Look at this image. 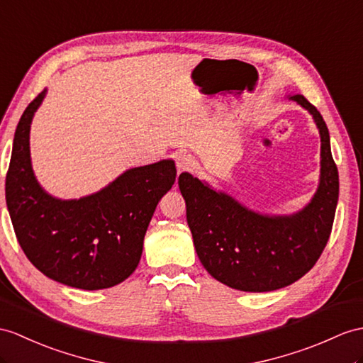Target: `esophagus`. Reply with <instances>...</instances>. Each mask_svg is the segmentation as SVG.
I'll use <instances>...</instances> for the list:
<instances>
[{
  "mask_svg": "<svg viewBox=\"0 0 363 363\" xmlns=\"http://www.w3.org/2000/svg\"><path fill=\"white\" fill-rule=\"evenodd\" d=\"M175 164H177V169H179V172L189 171L194 166V158H192V155H189L186 152H180L175 155Z\"/></svg>",
  "mask_w": 363,
  "mask_h": 363,
  "instance_id": "esophagus-1",
  "label": "esophagus"
}]
</instances>
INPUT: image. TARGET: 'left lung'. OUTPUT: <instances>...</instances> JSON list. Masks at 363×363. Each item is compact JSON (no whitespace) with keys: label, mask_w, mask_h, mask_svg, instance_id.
<instances>
[{"label":"left lung","mask_w":363,"mask_h":363,"mask_svg":"<svg viewBox=\"0 0 363 363\" xmlns=\"http://www.w3.org/2000/svg\"><path fill=\"white\" fill-rule=\"evenodd\" d=\"M289 99L309 111L320 132V184L306 208L286 217L260 216L188 172L179 177L199 259L212 277L234 289L264 293L294 284L319 260L331 234L339 172L328 128L303 95Z\"/></svg>","instance_id":"8db88e82"}]
</instances>
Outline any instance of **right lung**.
I'll return each instance as SVG.
<instances>
[{
    "label": "right lung",
    "instance_id": "1",
    "mask_svg": "<svg viewBox=\"0 0 363 363\" xmlns=\"http://www.w3.org/2000/svg\"><path fill=\"white\" fill-rule=\"evenodd\" d=\"M44 95L30 101L15 130L6 175L15 235L26 257L52 280L89 291L118 285L137 268L158 200L175 182V164L134 167L79 200L50 197L35 180L29 151L32 117Z\"/></svg>",
    "mask_w": 363,
    "mask_h": 363
}]
</instances>
